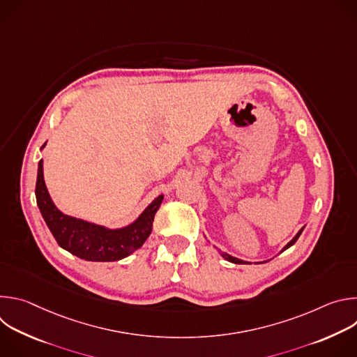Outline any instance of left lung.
<instances>
[{
  "label": "left lung",
  "instance_id": "8db88e82",
  "mask_svg": "<svg viewBox=\"0 0 357 357\" xmlns=\"http://www.w3.org/2000/svg\"><path fill=\"white\" fill-rule=\"evenodd\" d=\"M303 227H305V226H303ZM303 227H302V229H301V230H299V231H298V233L294 236V238H292V240H291L288 244H285V245L282 247V250H281L280 252H282V251H285L287 248H289V247H291V245H292V244H294V243L298 240V237L301 236V233H302ZM219 252H220V256H222L225 260H227V261H230V263H234V264H247V263H248V264H251L250 261H244V260H240V259H237V257H233V256H230V254H227V252H225V251H222V250H219ZM267 261H268V260H267ZM267 261H259L257 264H261V263H267Z\"/></svg>",
  "mask_w": 357,
  "mask_h": 357
}]
</instances>
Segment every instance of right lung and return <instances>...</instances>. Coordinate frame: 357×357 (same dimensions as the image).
<instances>
[{
	"mask_svg": "<svg viewBox=\"0 0 357 357\" xmlns=\"http://www.w3.org/2000/svg\"><path fill=\"white\" fill-rule=\"evenodd\" d=\"M46 142L42 145L43 149ZM35 196L40 215L58 244L86 261H119L138 250L152 230V222L164 200L160 195L130 225L112 229L69 216L59 211L43 179V161L38 164Z\"/></svg>",
	"mask_w": 357,
	"mask_h": 357,
	"instance_id": "obj_1",
	"label": "right lung"
}]
</instances>
